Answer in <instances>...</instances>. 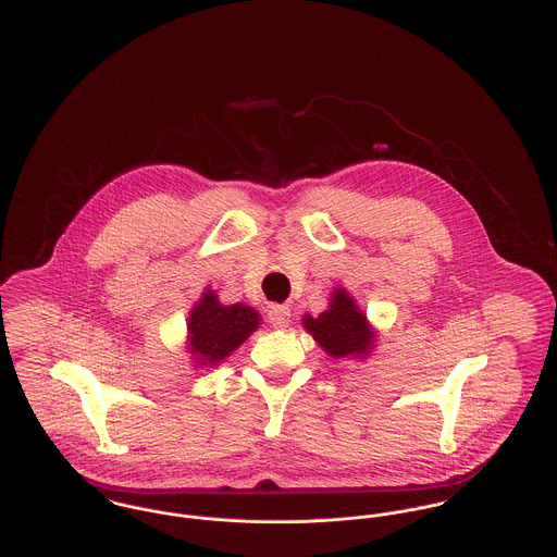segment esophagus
Listing matches in <instances>:
<instances>
[{
    "mask_svg": "<svg viewBox=\"0 0 557 557\" xmlns=\"http://www.w3.org/2000/svg\"><path fill=\"white\" fill-rule=\"evenodd\" d=\"M268 319H270V323H272L276 330H283V327L289 325L292 313H289L287 307L274 305V307H270V311H268Z\"/></svg>",
    "mask_w": 557,
    "mask_h": 557,
    "instance_id": "obj_1",
    "label": "esophagus"
}]
</instances>
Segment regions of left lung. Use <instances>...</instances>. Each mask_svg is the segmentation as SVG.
Listing matches in <instances>:
<instances>
[{
  "instance_id": "1",
  "label": "left lung",
  "mask_w": 557,
  "mask_h": 557,
  "mask_svg": "<svg viewBox=\"0 0 557 557\" xmlns=\"http://www.w3.org/2000/svg\"><path fill=\"white\" fill-rule=\"evenodd\" d=\"M302 325L332 358L364 360L375 349L377 330L345 287H334L327 309L318 318L307 313Z\"/></svg>"
}]
</instances>
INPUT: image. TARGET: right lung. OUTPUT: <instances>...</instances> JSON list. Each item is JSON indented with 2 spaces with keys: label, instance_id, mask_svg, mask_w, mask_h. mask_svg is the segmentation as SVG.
<instances>
[{
  "label": "right lung",
  "instance_id": "right-lung-1",
  "mask_svg": "<svg viewBox=\"0 0 557 557\" xmlns=\"http://www.w3.org/2000/svg\"><path fill=\"white\" fill-rule=\"evenodd\" d=\"M259 325L261 318L252 307L223 305L219 294L206 287L186 319V351L193 358V367H219Z\"/></svg>",
  "mask_w": 557,
  "mask_h": 557
}]
</instances>
